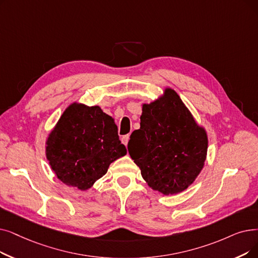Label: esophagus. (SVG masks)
<instances>
[{
  "label": "esophagus",
  "instance_id": "esophagus-1",
  "mask_svg": "<svg viewBox=\"0 0 258 258\" xmlns=\"http://www.w3.org/2000/svg\"><path fill=\"white\" fill-rule=\"evenodd\" d=\"M128 140H130V136H128V135H125V136H123V137L121 138V141H122V143L124 144L125 147H126V145H127V142H128Z\"/></svg>",
  "mask_w": 258,
  "mask_h": 258
}]
</instances>
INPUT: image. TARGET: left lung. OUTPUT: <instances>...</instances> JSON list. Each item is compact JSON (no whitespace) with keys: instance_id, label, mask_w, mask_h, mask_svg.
<instances>
[{"instance_id":"obj_1","label":"left lung","mask_w":258,"mask_h":258,"mask_svg":"<svg viewBox=\"0 0 258 258\" xmlns=\"http://www.w3.org/2000/svg\"><path fill=\"white\" fill-rule=\"evenodd\" d=\"M127 150L142 178L163 195L191 185L207 158L208 136L172 88L142 105L140 128L131 135Z\"/></svg>"}]
</instances>
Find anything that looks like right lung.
<instances>
[{
  "label": "right lung",
  "instance_id": "add662e5",
  "mask_svg": "<svg viewBox=\"0 0 258 258\" xmlns=\"http://www.w3.org/2000/svg\"><path fill=\"white\" fill-rule=\"evenodd\" d=\"M124 155L114 119L97 105L71 104L46 140L51 170L63 183L81 191L92 187Z\"/></svg>",
  "mask_w": 258,
  "mask_h": 258
}]
</instances>
